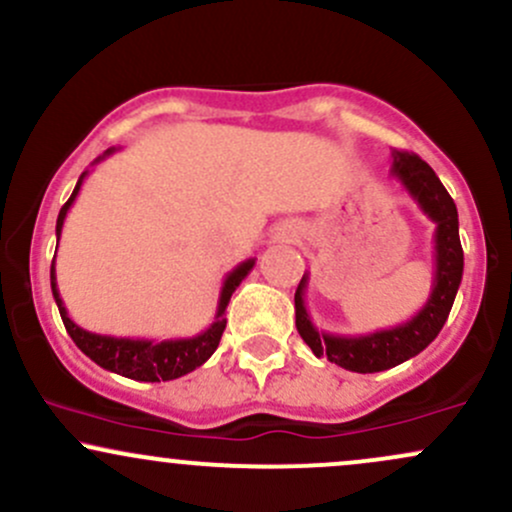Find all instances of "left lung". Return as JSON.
I'll return each instance as SVG.
<instances>
[{"mask_svg": "<svg viewBox=\"0 0 512 512\" xmlns=\"http://www.w3.org/2000/svg\"><path fill=\"white\" fill-rule=\"evenodd\" d=\"M390 173L402 182L404 190L419 204V209L436 223L433 233V250H436V272H433V289L424 308L411 320L390 330H378L361 337H344L317 330L305 308V289H308V274H303L296 289V327L303 342L313 349V354L327 356V361L337 363L354 373H380V370L395 368L409 361L426 349L448 320L457 289L462 281L464 255L460 245V221L457 207L433 173L426 161H421L409 151H392Z\"/></svg>", "mask_w": 512, "mask_h": 512, "instance_id": "1", "label": "left lung"}]
</instances>
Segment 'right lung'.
Here are the masks:
<instances>
[{
	"label": "right lung",
	"instance_id": "right-lung-1",
	"mask_svg": "<svg viewBox=\"0 0 512 512\" xmlns=\"http://www.w3.org/2000/svg\"><path fill=\"white\" fill-rule=\"evenodd\" d=\"M115 154V149H108L103 156H98L96 161H103L105 156ZM88 170L81 173L79 182H76L72 197L67 199V204L60 209V216H57V245H60L62 226L64 219H67V211L72 209L76 195H79L81 185H84V178ZM255 267V257L240 262L233 272L226 274L223 279L221 293H219V305H216L214 322L204 332L195 334V337H182V339H161V342H154V339H129V337H108V334H96L88 332L84 327H79L72 317L67 315V308H64L60 289H57V274H55V260H52L50 267V286L52 296H55L57 308H60L62 322L67 327L69 337L74 339V344L79 346L84 354L91 358L93 363L110 370V373L125 375V378L142 380V383H166V380H175L180 375L192 373V370L202 366V363L209 361V356L214 354L216 346L221 342V334L226 330V305L231 301L233 291L238 289L240 281L245 279Z\"/></svg>",
	"mask_w": 512,
	"mask_h": 512
}]
</instances>
